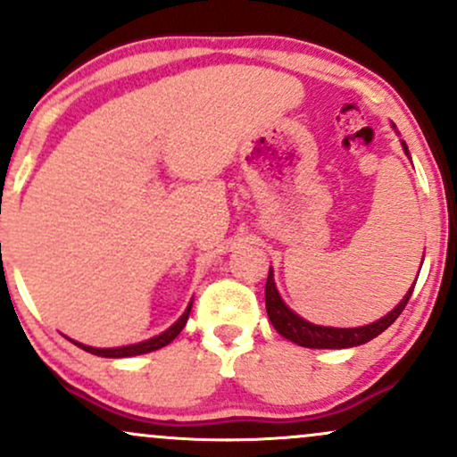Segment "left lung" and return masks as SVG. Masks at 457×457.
I'll use <instances>...</instances> for the list:
<instances>
[{
	"mask_svg": "<svg viewBox=\"0 0 457 457\" xmlns=\"http://www.w3.org/2000/svg\"><path fill=\"white\" fill-rule=\"evenodd\" d=\"M402 148L406 152L408 159H411V152H408L406 141H402ZM414 283H417V279H414ZM412 287L406 292V296L402 298L400 305H395V309H391L385 318L376 320V322L367 324V327H356V328L320 327V324H312L307 322V320H303L298 313L292 312V309L281 301L279 292H277V286H275V277H272V269H270L269 279H266V292H264L266 312H269L270 324L277 328V333L283 335L286 339H290V342L303 345V348H333V350L354 348V345L367 344L370 339L378 337L382 330H386L393 322H395L397 316L403 312V307H406L408 298L412 295Z\"/></svg>",
	"mask_w": 457,
	"mask_h": 457,
	"instance_id": "left-lung-1",
	"label": "left lung"
}]
</instances>
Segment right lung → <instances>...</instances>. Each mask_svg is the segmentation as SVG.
<instances>
[{
	"label": "right lung",
	"mask_w": 457,
	"mask_h": 457,
	"mask_svg": "<svg viewBox=\"0 0 457 457\" xmlns=\"http://www.w3.org/2000/svg\"><path fill=\"white\" fill-rule=\"evenodd\" d=\"M191 307H193V301L188 303V307L185 309V313H182V316L178 318L176 322L165 330V333L156 335V337L145 339V342L122 345V348H92V345L79 344V342H72V344L79 345V348H81V350H86V353H92V354H96V356H107V359H124V356H137V354H145V353H154V350L162 348V345L174 342L178 335H180V330L185 328V324H187V320H188V313H191Z\"/></svg>",
	"instance_id": "right-lung-1"
}]
</instances>
